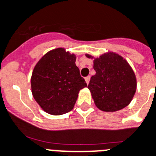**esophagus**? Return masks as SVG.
Masks as SVG:
<instances>
[{"mask_svg":"<svg viewBox=\"0 0 156 156\" xmlns=\"http://www.w3.org/2000/svg\"><path fill=\"white\" fill-rule=\"evenodd\" d=\"M90 76H87L85 78V80H86V82H87V84L88 85L90 82Z\"/></svg>","mask_w":156,"mask_h":156,"instance_id":"obj_1","label":"esophagus"}]
</instances>
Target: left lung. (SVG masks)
I'll return each instance as SVG.
<instances>
[{
	"label": "left lung",
	"instance_id": "8db88e82",
	"mask_svg": "<svg viewBox=\"0 0 156 156\" xmlns=\"http://www.w3.org/2000/svg\"><path fill=\"white\" fill-rule=\"evenodd\" d=\"M93 58L96 74L90 78L88 89L94 104L105 112H115L130 104L135 95L137 81L132 68L121 55L107 52Z\"/></svg>",
	"mask_w": 156,
	"mask_h": 156
}]
</instances>
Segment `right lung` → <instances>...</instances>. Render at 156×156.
<instances>
[{
  "label": "right lung",
  "instance_id": "right-lung-1",
  "mask_svg": "<svg viewBox=\"0 0 156 156\" xmlns=\"http://www.w3.org/2000/svg\"><path fill=\"white\" fill-rule=\"evenodd\" d=\"M75 62V54L57 48L47 52L34 66L31 91L46 113L61 115L72 111L79 90L87 87Z\"/></svg>",
  "mask_w": 156,
  "mask_h": 156
}]
</instances>
